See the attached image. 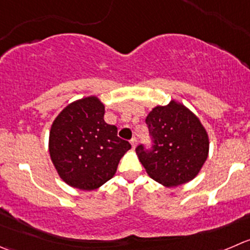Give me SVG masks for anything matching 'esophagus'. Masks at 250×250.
<instances>
[{"mask_svg": "<svg viewBox=\"0 0 250 250\" xmlns=\"http://www.w3.org/2000/svg\"><path fill=\"white\" fill-rule=\"evenodd\" d=\"M130 144H132L133 149H135V146H137V139H135V138H132V139H130Z\"/></svg>", "mask_w": 250, "mask_h": 250, "instance_id": "1", "label": "esophagus"}]
</instances>
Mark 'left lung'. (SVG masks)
<instances>
[{
	"label": "left lung",
	"instance_id": "8db88e82",
	"mask_svg": "<svg viewBox=\"0 0 250 250\" xmlns=\"http://www.w3.org/2000/svg\"><path fill=\"white\" fill-rule=\"evenodd\" d=\"M145 122L154 145L150 150L139 145L135 151L147 174L168 188L192 181L209 155V135L199 118L172 100L152 108Z\"/></svg>",
	"mask_w": 250,
	"mask_h": 250
}]
</instances>
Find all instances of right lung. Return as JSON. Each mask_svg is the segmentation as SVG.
Returning a JSON list of instances; mask_svg holds the SVG:
<instances>
[{"label":"right lung","instance_id":"add662e5","mask_svg":"<svg viewBox=\"0 0 250 250\" xmlns=\"http://www.w3.org/2000/svg\"><path fill=\"white\" fill-rule=\"evenodd\" d=\"M104 115L105 106L99 98L88 96L66 106L51 125V161L62 181L77 189L94 190L106 183L130 149Z\"/></svg>","mask_w":250,"mask_h":250}]
</instances>
